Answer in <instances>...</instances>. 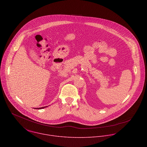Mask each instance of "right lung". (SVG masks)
Returning a JSON list of instances; mask_svg holds the SVG:
<instances>
[{"label": "right lung", "mask_w": 147, "mask_h": 147, "mask_svg": "<svg viewBox=\"0 0 147 147\" xmlns=\"http://www.w3.org/2000/svg\"><path fill=\"white\" fill-rule=\"evenodd\" d=\"M45 108V107H42V108H37V109H43V108Z\"/></svg>", "instance_id": "obj_1"}]
</instances>
